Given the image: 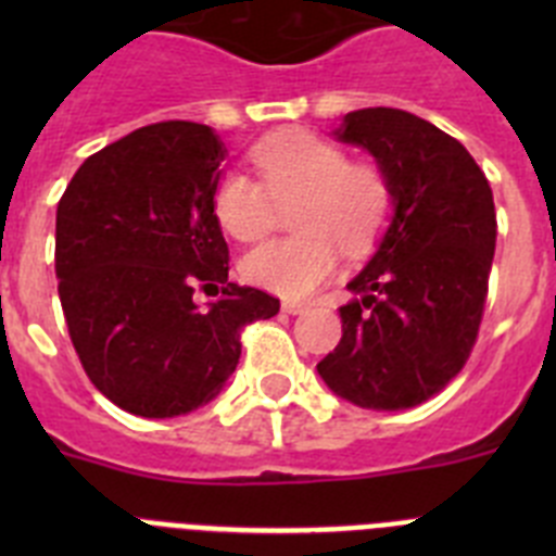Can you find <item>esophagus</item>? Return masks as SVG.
Masks as SVG:
<instances>
[{
	"mask_svg": "<svg viewBox=\"0 0 556 556\" xmlns=\"http://www.w3.org/2000/svg\"><path fill=\"white\" fill-rule=\"evenodd\" d=\"M283 312H287V314H301V312H306V303H301V301H283Z\"/></svg>",
	"mask_w": 556,
	"mask_h": 556,
	"instance_id": "34e87169",
	"label": "esophagus"
}]
</instances>
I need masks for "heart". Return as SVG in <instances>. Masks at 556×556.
Instances as JSON below:
<instances>
[{
	"mask_svg": "<svg viewBox=\"0 0 556 556\" xmlns=\"http://www.w3.org/2000/svg\"><path fill=\"white\" fill-rule=\"evenodd\" d=\"M255 181L225 172L214 186V217L239 242H258L273 230L278 205L292 208L287 239L244 255L242 273L255 287L283 298H306L337 273L342 248L367 253L392 217V184L367 161H351L331 139L303 127L269 132L250 150Z\"/></svg>",
	"mask_w": 556,
	"mask_h": 556,
	"instance_id": "heart-1",
	"label": "heart"
}]
</instances>
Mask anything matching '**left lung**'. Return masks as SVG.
<instances>
[{"instance_id": "obj_1", "label": "left lung", "mask_w": 556, "mask_h": 556, "mask_svg": "<svg viewBox=\"0 0 556 556\" xmlns=\"http://www.w3.org/2000/svg\"><path fill=\"white\" fill-rule=\"evenodd\" d=\"M337 136L376 155L395 217L376 255L348 283L342 339L317 365L362 409L424 404L465 367L479 337L495 253L484 172L448 132L397 108H362Z\"/></svg>"}]
</instances>
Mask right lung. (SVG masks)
<instances>
[{
    "mask_svg": "<svg viewBox=\"0 0 556 556\" xmlns=\"http://www.w3.org/2000/svg\"><path fill=\"white\" fill-rule=\"evenodd\" d=\"M225 150L208 125L139 127L83 161L58 203L63 317L91 384L139 417L208 404L242 356V331L281 301L228 281L214 217ZM223 291L200 309L193 292Z\"/></svg>",
    "mask_w": 556,
    "mask_h": 556,
    "instance_id": "obj_1",
    "label": "right lung"
}]
</instances>
